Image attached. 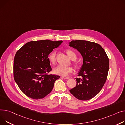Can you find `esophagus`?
Wrapping results in <instances>:
<instances>
[{
  "label": "esophagus",
  "instance_id": "1",
  "mask_svg": "<svg viewBox=\"0 0 125 125\" xmlns=\"http://www.w3.org/2000/svg\"><path fill=\"white\" fill-rule=\"evenodd\" d=\"M62 77L64 78V79H69L70 77H68V76H62Z\"/></svg>",
  "mask_w": 125,
  "mask_h": 125
}]
</instances>
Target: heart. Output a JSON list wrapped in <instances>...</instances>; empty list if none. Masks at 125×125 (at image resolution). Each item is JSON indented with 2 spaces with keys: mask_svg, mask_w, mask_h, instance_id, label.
Segmentation results:
<instances>
[{
  "mask_svg": "<svg viewBox=\"0 0 125 125\" xmlns=\"http://www.w3.org/2000/svg\"><path fill=\"white\" fill-rule=\"evenodd\" d=\"M66 53L70 59L72 60L76 59V54L73 51L69 49L67 50L66 51ZM48 60L50 63L52 64L55 63L56 61V52L55 51L50 53L48 56ZM72 68L70 66H63L61 65L57 66L53 70V72L55 74L63 76L67 75L69 73L72 72Z\"/></svg>",
  "mask_w": 125,
  "mask_h": 125,
  "instance_id": "1",
  "label": "heart"
}]
</instances>
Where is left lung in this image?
Returning <instances> with one entry per match:
<instances>
[{
    "mask_svg": "<svg viewBox=\"0 0 125 125\" xmlns=\"http://www.w3.org/2000/svg\"><path fill=\"white\" fill-rule=\"evenodd\" d=\"M69 46L77 50L83 64L76 78V86L69 90L76 98L87 101L96 95L106 81L109 60L104 50L98 44L85 40H72Z\"/></svg>",
    "mask_w": 125,
    "mask_h": 125,
    "instance_id": "obj_1",
    "label": "left lung"
}]
</instances>
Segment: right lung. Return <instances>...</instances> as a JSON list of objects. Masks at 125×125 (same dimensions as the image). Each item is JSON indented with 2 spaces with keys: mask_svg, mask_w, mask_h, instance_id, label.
I'll list each match as a JSON object with an SVG mask.
<instances>
[{
  "mask_svg": "<svg viewBox=\"0 0 125 125\" xmlns=\"http://www.w3.org/2000/svg\"><path fill=\"white\" fill-rule=\"evenodd\" d=\"M63 41H31L16 53L13 63L14 79L22 92L35 99L50 93L55 81L60 77L48 75L52 68L48 56Z\"/></svg>",
  "mask_w": 125,
  "mask_h": 125,
  "instance_id": "add662e5",
  "label": "right lung"
}]
</instances>
